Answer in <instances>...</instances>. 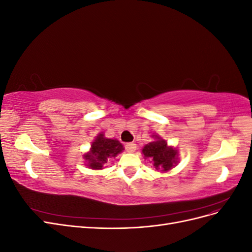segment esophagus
Wrapping results in <instances>:
<instances>
[{"instance_id": "1", "label": "esophagus", "mask_w": 252, "mask_h": 252, "mask_svg": "<svg viewBox=\"0 0 252 252\" xmlns=\"http://www.w3.org/2000/svg\"><path fill=\"white\" fill-rule=\"evenodd\" d=\"M125 148L128 152H134L136 150V144L134 143H128L125 145Z\"/></svg>"}]
</instances>
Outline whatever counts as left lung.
<instances>
[{
	"instance_id": "1",
	"label": "left lung",
	"mask_w": 252,
	"mask_h": 252,
	"mask_svg": "<svg viewBox=\"0 0 252 252\" xmlns=\"http://www.w3.org/2000/svg\"><path fill=\"white\" fill-rule=\"evenodd\" d=\"M152 138L155 140L145 145L142 149L144 158H150L154 168L159 172L171 170L179 163L178 149L169 146L158 134H152Z\"/></svg>"
}]
</instances>
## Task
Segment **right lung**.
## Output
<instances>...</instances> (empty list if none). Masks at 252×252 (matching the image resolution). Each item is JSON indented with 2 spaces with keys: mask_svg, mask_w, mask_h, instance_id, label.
I'll list each match as a JSON object with an SVG mask.
<instances>
[{
  "mask_svg": "<svg viewBox=\"0 0 252 252\" xmlns=\"http://www.w3.org/2000/svg\"><path fill=\"white\" fill-rule=\"evenodd\" d=\"M124 150V146L116 139L106 138L100 132L91 143L89 151L83 155L86 166L93 170L103 169L111 158H116Z\"/></svg>",
  "mask_w": 252,
  "mask_h": 252,
  "instance_id": "1",
  "label": "right lung"
}]
</instances>
